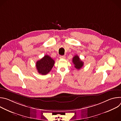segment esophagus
<instances>
[{
  "mask_svg": "<svg viewBox=\"0 0 121 121\" xmlns=\"http://www.w3.org/2000/svg\"><path fill=\"white\" fill-rule=\"evenodd\" d=\"M59 58L60 59H65V56H59Z\"/></svg>",
  "mask_w": 121,
  "mask_h": 121,
  "instance_id": "obj_1",
  "label": "esophagus"
}]
</instances>
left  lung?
<instances>
[{"mask_svg": "<svg viewBox=\"0 0 121 121\" xmlns=\"http://www.w3.org/2000/svg\"><path fill=\"white\" fill-rule=\"evenodd\" d=\"M72 62L74 65L75 67L77 69H80L84 65V63L80 59L79 56L77 55H76L73 58Z\"/></svg>", "mask_w": 121, "mask_h": 121, "instance_id": "obj_1", "label": "left lung"}]
</instances>
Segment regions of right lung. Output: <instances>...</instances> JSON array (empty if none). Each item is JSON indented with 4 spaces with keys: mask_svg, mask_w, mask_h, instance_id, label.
<instances>
[{
    "mask_svg": "<svg viewBox=\"0 0 121 121\" xmlns=\"http://www.w3.org/2000/svg\"><path fill=\"white\" fill-rule=\"evenodd\" d=\"M54 64L55 61L49 56L45 55L41 59L37 61L36 66L39 74L45 75L51 70Z\"/></svg>",
    "mask_w": 121,
    "mask_h": 121,
    "instance_id": "add662e5",
    "label": "right lung"
}]
</instances>
